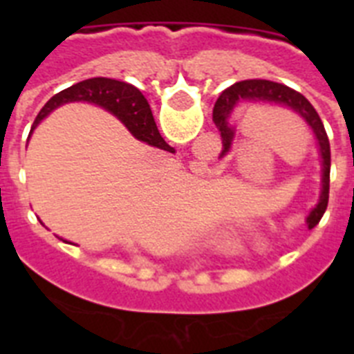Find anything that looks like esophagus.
Returning <instances> with one entry per match:
<instances>
[{"instance_id": "obj_1", "label": "esophagus", "mask_w": 354, "mask_h": 354, "mask_svg": "<svg viewBox=\"0 0 354 354\" xmlns=\"http://www.w3.org/2000/svg\"><path fill=\"white\" fill-rule=\"evenodd\" d=\"M196 171H204L205 170V162H195Z\"/></svg>"}]
</instances>
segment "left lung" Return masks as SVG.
Wrapping results in <instances>:
<instances>
[{
    "instance_id": "1",
    "label": "left lung",
    "mask_w": 354,
    "mask_h": 354,
    "mask_svg": "<svg viewBox=\"0 0 354 354\" xmlns=\"http://www.w3.org/2000/svg\"><path fill=\"white\" fill-rule=\"evenodd\" d=\"M274 102V104H282L290 108L292 111L299 115L303 120L306 122V126L310 127L314 133L315 140H317L319 152H321V159H323V189H321V196H319V204L310 211L306 223L308 228H314L315 225L321 221L324 211L328 207V196H330V167H331V154H330V140H328L326 129L317 115L314 106L308 102L306 97L296 90L289 88L282 83H274V81L268 80H246L239 81V83L228 86L214 104V111H212V118L221 134V143H223V150H221L220 158H223L230 150L234 140V127L228 126V117L232 113V109L236 108L239 102Z\"/></svg>"
}]
</instances>
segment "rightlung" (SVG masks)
Listing matches in <instances>:
<instances>
[{
	"label": "right lung",
	"instance_id": "obj_1",
	"mask_svg": "<svg viewBox=\"0 0 354 354\" xmlns=\"http://www.w3.org/2000/svg\"><path fill=\"white\" fill-rule=\"evenodd\" d=\"M74 101L93 102V104L108 109L109 113H113L115 117H118V120L124 122V126L131 131L134 138L161 150H167V152H174V147L168 145L159 134L149 102L142 95V92L134 88L133 84L109 80V77H92V80L80 81V83L72 84L68 88L62 90L60 93L53 95L37 115L33 127L55 108Z\"/></svg>",
	"mask_w": 354,
	"mask_h": 354
}]
</instances>
